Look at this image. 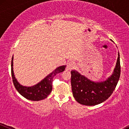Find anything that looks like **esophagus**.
<instances>
[{
  "mask_svg": "<svg viewBox=\"0 0 129 129\" xmlns=\"http://www.w3.org/2000/svg\"><path fill=\"white\" fill-rule=\"evenodd\" d=\"M75 67V62L70 61L67 63V68L68 70H72V69H73Z\"/></svg>",
  "mask_w": 129,
  "mask_h": 129,
  "instance_id": "obj_1",
  "label": "esophagus"
}]
</instances>
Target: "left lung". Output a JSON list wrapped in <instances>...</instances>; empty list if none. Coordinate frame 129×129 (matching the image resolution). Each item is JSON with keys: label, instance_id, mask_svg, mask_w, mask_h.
Segmentation results:
<instances>
[{"label": "left lung", "instance_id": "1", "mask_svg": "<svg viewBox=\"0 0 129 129\" xmlns=\"http://www.w3.org/2000/svg\"><path fill=\"white\" fill-rule=\"evenodd\" d=\"M121 74L119 53L112 75L105 81L95 82L79 72L71 71L73 95L76 102L84 105L94 106L101 104L111 96L115 89Z\"/></svg>", "mask_w": 129, "mask_h": 129}]
</instances>
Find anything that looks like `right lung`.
Instances as JSON below:
<instances>
[{
	"instance_id": "right-lung-1",
	"label": "right lung",
	"mask_w": 129,
	"mask_h": 129,
	"mask_svg": "<svg viewBox=\"0 0 129 129\" xmlns=\"http://www.w3.org/2000/svg\"><path fill=\"white\" fill-rule=\"evenodd\" d=\"M13 56L12 60L11 70H12V76L14 86L21 95L23 96L25 99L32 101H39V100H43L49 95L53 89L52 82L54 76L57 73L64 71L66 67V66H62L56 68L53 72L49 73L48 75L46 76L39 83L30 87H27L19 84L15 78L13 72Z\"/></svg>"
}]
</instances>
